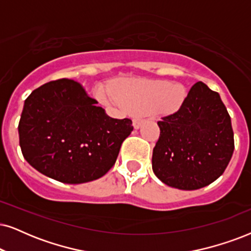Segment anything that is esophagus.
<instances>
[{"label": "esophagus", "mask_w": 251, "mask_h": 251, "mask_svg": "<svg viewBox=\"0 0 251 251\" xmlns=\"http://www.w3.org/2000/svg\"><path fill=\"white\" fill-rule=\"evenodd\" d=\"M142 123H144V119H142L141 117H135V118H133V126H134V128L140 127Z\"/></svg>", "instance_id": "34e87169"}]
</instances>
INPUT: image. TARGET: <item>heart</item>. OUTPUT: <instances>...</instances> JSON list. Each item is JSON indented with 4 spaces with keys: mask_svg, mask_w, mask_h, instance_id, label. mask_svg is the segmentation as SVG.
Listing matches in <instances>:
<instances>
[{
    "mask_svg": "<svg viewBox=\"0 0 251 251\" xmlns=\"http://www.w3.org/2000/svg\"><path fill=\"white\" fill-rule=\"evenodd\" d=\"M186 98V88L182 83L170 81L126 80L117 87V97L104 98L106 103L122 105L136 113L157 110L175 111Z\"/></svg>",
    "mask_w": 251,
    "mask_h": 251,
    "instance_id": "obj_1",
    "label": "heart"
}]
</instances>
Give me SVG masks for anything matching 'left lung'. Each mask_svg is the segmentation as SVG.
<instances>
[{"label": "left lung", "mask_w": 251, "mask_h": 251, "mask_svg": "<svg viewBox=\"0 0 251 251\" xmlns=\"http://www.w3.org/2000/svg\"><path fill=\"white\" fill-rule=\"evenodd\" d=\"M157 125L161 132L151 167L161 182L197 190L223 175L234 151V133L218 93L197 82L179 110L162 117Z\"/></svg>", "instance_id": "left-lung-1"}]
</instances>
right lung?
Wrapping results in <instances>:
<instances>
[{
	"instance_id": "1",
	"label": "right lung",
	"mask_w": 251,
	"mask_h": 251,
	"mask_svg": "<svg viewBox=\"0 0 251 251\" xmlns=\"http://www.w3.org/2000/svg\"><path fill=\"white\" fill-rule=\"evenodd\" d=\"M132 131L131 119L111 118L80 83L68 78L33 90L18 124L20 146L28 164L66 184L105 175Z\"/></svg>"
}]
</instances>
